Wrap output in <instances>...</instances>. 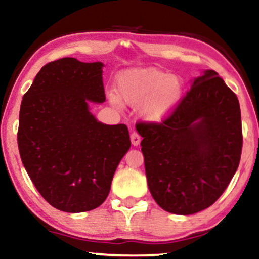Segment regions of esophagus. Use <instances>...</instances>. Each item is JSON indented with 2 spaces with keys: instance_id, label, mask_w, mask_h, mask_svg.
Listing matches in <instances>:
<instances>
[{
  "instance_id": "34e87169",
  "label": "esophagus",
  "mask_w": 259,
  "mask_h": 259,
  "mask_svg": "<svg viewBox=\"0 0 259 259\" xmlns=\"http://www.w3.org/2000/svg\"><path fill=\"white\" fill-rule=\"evenodd\" d=\"M140 140H142V139H140V137H139L138 133L133 132L132 135H131V142H132V145L138 146L140 144Z\"/></svg>"
}]
</instances>
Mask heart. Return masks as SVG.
<instances>
[{"mask_svg": "<svg viewBox=\"0 0 259 259\" xmlns=\"http://www.w3.org/2000/svg\"><path fill=\"white\" fill-rule=\"evenodd\" d=\"M183 82L174 75L152 67L124 69L116 78V92L109 94L110 103L139 107V114L149 122L168 119L183 100Z\"/></svg>", "mask_w": 259, "mask_h": 259, "instance_id": "b5f03b06", "label": "heart"}]
</instances>
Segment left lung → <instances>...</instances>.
Wrapping results in <instances>:
<instances>
[{"instance_id":"obj_1","label":"left lung","mask_w":259,"mask_h":259,"mask_svg":"<svg viewBox=\"0 0 259 259\" xmlns=\"http://www.w3.org/2000/svg\"><path fill=\"white\" fill-rule=\"evenodd\" d=\"M191 89L162 123H139L148 186L155 202L175 215L212 205L240 162L241 114L238 97L212 69Z\"/></svg>"}]
</instances>
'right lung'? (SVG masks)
Returning <instances> with one entry per match:
<instances>
[{
	"label": "right lung",
	"mask_w": 259,
	"mask_h": 259,
	"mask_svg": "<svg viewBox=\"0 0 259 259\" xmlns=\"http://www.w3.org/2000/svg\"><path fill=\"white\" fill-rule=\"evenodd\" d=\"M103 67L73 57L56 60L38 72L22 97V164L41 197L65 212L100 206L131 148L126 124H105L90 111V102H105Z\"/></svg>",
	"instance_id": "1"
}]
</instances>
